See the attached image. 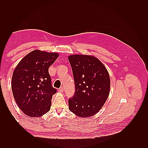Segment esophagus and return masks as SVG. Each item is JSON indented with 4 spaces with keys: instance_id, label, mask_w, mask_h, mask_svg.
Here are the masks:
<instances>
[{
    "instance_id": "1",
    "label": "esophagus",
    "mask_w": 148,
    "mask_h": 148,
    "mask_svg": "<svg viewBox=\"0 0 148 148\" xmlns=\"http://www.w3.org/2000/svg\"><path fill=\"white\" fill-rule=\"evenodd\" d=\"M58 91H59V92H64V88H62V87L60 88L59 89H58Z\"/></svg>"
}]
</instances>
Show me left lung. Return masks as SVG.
<instances>
[{"label":"left lung","mask_w":148,"mask_h":148,"mask_svg":"<svg viewBox=\"0 0 148 148\" xmlns=\"http://www.w3.org/2000/svg\"><path fill=\"white\" fill-rule=\"evenodd\" d=\"M69 60L75 84V95L69 99V109L79 117H91L99 111L109 96V73L95 57L71 55Z\"/></svg>","instance_id":"obj_1"}]
</instances>
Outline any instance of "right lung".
<instances>
[{
	"mask_svg": "<svg viewBox=\"0 0 148 148\" xmlns=\"http://www.w3.org/2000/svg\"><path fill=\"white\" fill-rule=\"evenodd\" d=\"M59 53L35 50L23 58L13 71V97L23 112L39 117L50 110L52 96L57 92L51 84L49 68Z\"/></svg>",
	"mask_w": 148,
	"mask_h": 148,
	"instance_id": "obj_1",
	"label": "right lung"
}]
</instances>
